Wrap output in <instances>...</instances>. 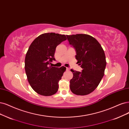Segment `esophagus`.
I'll return each mask as SVG.
<instances>
[{"label": "esophagus", "mask_w": 129, "mask_h": 129, "mask_svg": "<svg viewBox=\"0 0 129 129\" xmlns=\"http://www.w3.org/2000/svg\"><path fill=\"white\" fill-rule=\"evenodd\" d=\"M66 71H70V68H66Z\"/></svg>", "instance_id": "esophagus-1"}]
</instances>
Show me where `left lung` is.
Instances as JSON below:
<instances>
[{
    "label": "left lung",
    "mask_w": 129,
    "mask_h": 129,
    "mask_svg": "<svg viewBox=\"0 0 129 129\" xmlns=\"http://www.w3.org/2000/svg\"><path fill=\"white\" fill-rule=\"evenodd\" d=\"M70 44L75 49V58L82 72L73 69L70 89L74 94L87 95L96 89L104 77L106 65L105 54L101 44L93 37L85 34L67 35Z\"/></svg>",
    "instance_id": "obj_1"
}]
</instances>
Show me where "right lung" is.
<instances>
[{
	"label": "right lung",
	"mask_w": 129,
	"mask_h": 129,
	"mask_svg": "<svg viewBox=\"0 0 129 129\" xmlns=\"http://www.w3.org/2000/svg\"><path fill=\"white\" fill-rule=\"evenodd\" d=\"M67 39L64 35L46 33L31 43L26 54L25 70L28 83L35 91L42 96H49L57 92L58 82L66 71L64 66L53 67L56 47Z\"/></svg>",
	"instance_id": "obj_1"
}]
</instances>
